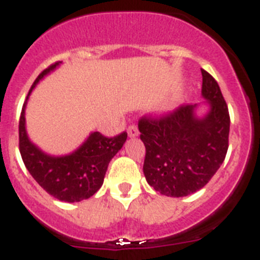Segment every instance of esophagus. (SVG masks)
I'll return each mask as SVG.
<instances>
[{"label":"esophagus","mask_w":260,"mask_h":260,"mask_svg":"<svg viewBox=\"0 0 260 260\" xmlns=\"http://www.w3.org/2000/svg\"><path fill=\"white\" fill-rule=\"evenodd\" d=\"M127 134L130 138H134V137H138V134H139V132H138V127L135 123H132V125L128 126L127 127Z\"/></svg>","instance_id":"34e87169"}]
</instances>
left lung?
<instances>
[{"mask_svg":"<svg viewBox=\"0 0 260 260\" xmlns=\"http://www.w3.org/2000/svg\"><path fill=\"white\" fill-rule=\"evenodd\" d=\"M202 95L210 103L204 118L183 104L160 116H143L138 128L146 147L143 173L156 191L180 198L207 185L229 146L228 105L215 78L202 69Z\"/></svg>","mask_w":260,"mask_h":260,"instance_id":"obj_1","label":"left lung"}]
</instances>
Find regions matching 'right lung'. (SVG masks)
<instances>
[{"label":"right lung","instance_id":"right-lung-1","mask_svg":"<svg viewBox=\"0 0 260 260\" xmlns=\"http://www.w3.org/2000/svg\"><path fill=\"white\" fill-rule=\"evenodd\" d=\"M58 63L59 62H56L41 71L32 84L28 95L39 80ZM27 99L23 104L19 118V151L27 171L48 194L58 201L74 203L92 197L102 187L108 164L122 148L127 133L122 132L110 138L95 132L70 155L61 157L45 155L38 147L34 146L27 137L24 127Z\"/></svg>","mask_w":260,"mask_h":260}]
</instances>
